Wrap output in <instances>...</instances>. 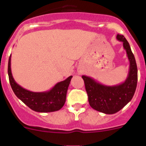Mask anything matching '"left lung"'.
<instances>
[{"label": "left lung", "instance_id": "obj_1", "mask_svg": "<svg viewBox=\"0 0 146 146\" xmlns=\"http://www.w3.org/2000/svg\"><path fill=\"white\" fill-rule=\"evenodd\" d=\"M117 39L123 42L129 60V70L127 78L116 86H104L90 77L82 75L89 104L93 109L105 114H114L121 110L131 100L137 83V67L135 56L127 40L123 35L118 34Z\"/></svg>", "mask_w": 146, "mask_h": 146}]
</instances>
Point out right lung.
I'll use <instances>...</instances> for the list:
<instances>
[{"label":"right lung","instance_id":"1","mask_svg":"<svg viewBox=\"0 0 146 146\" xmlns=\"http://www.w3.org/2000/svg\"><path fill=\"white\" fill-rule=\"evenodd\" d=\"M8 74L10 85L17 97L28 108L36 112L50 113L61 109L65 104L68 87L72 76L58 82L51 90L44 92H33L23 88L13 78L11 70V55L8 64Z\"/></svg>","mask_w":146,"mask_h":146}]
</instances>
